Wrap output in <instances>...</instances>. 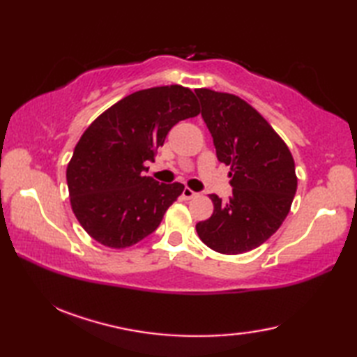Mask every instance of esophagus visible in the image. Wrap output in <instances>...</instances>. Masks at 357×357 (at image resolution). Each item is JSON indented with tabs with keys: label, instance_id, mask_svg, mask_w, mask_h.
<instances>
[{
	"label": "esophagus",
	"instance_id": "34e87169",
	"mask_svg": "<svg viewBox=\"0 0 357 357\" xmlns=\"http://www.w3.org/2000/svg\"><path fill=\"white\" fill-rule=\"evenodd\" d=\"M196 195H198V193L193 192L192 188H188V187H185L184 190H183V198H184V199H192V198H195Z\"/></svg>",
	"mask_w": 357,
	"mask_h": 357
}]
</instances>
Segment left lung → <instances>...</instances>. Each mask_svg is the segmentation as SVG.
Here are the masks:
<instances>
[{"label": "left lung", "instance_id": "left-lung-1", "mask_svg": "<svg viewBox=\"0 0 357 357\" xmlns=\"http://www.w3.org/2000/svg\"><path fill=\"white\" fill-rule=\"evenodd\" d=\"M219 162L231 167V196L210 195L213 215L196 224L201 241L222 255L264 244L290 211L298 187L290 150L271 126L239 96L195 90Z\"/></svg>", "mask_w": 357, "mask_h": 357}]
</instances>
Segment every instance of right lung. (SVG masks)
I'll return each mask as SVG.
<instances>
[{
	"label": "right lung",
	"instance_id": "add662e5",
	"mask_svg": "<svg viewBox=\"0 0 357 357\" xmlns=\"http://www.w3.org/2000/svg\"><path fill=\"white\" fill-rule=\"evenodd\" d=\"M199 112L190 89L151 87L113 104L82 133L66 176L73 213L95 241L126 248L158 229L184 185L144 176V162L155 161L174 124Z\"/></svg>",
	"mask_w": 357,
	"mask_h": 357
}]
</instances>
